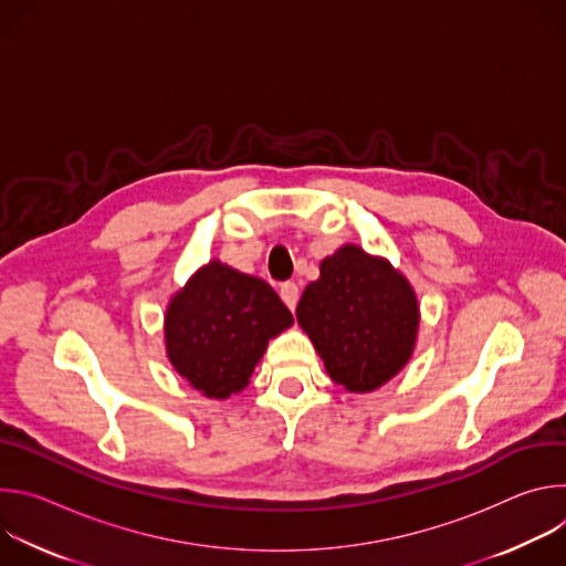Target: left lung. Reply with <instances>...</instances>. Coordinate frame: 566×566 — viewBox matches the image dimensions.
Wrapping results in <instances>:
<instances>
[{"label": "left lung", "instance_id": "8db88e82", "mask_svg": "<svg viewBox=\"0 0 566 566\" xmlns=\"http://www.w3.org/2000/svg\"><path fill=\"white\" fill-rule=\"evenodd\" d=\"M291 325L271 284L214 258L170 297L166 352L195 389L223 400L249 387L269 340Z\"/></svg>", "mask_w": 566, "mask_h": 566}]
</instances>
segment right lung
Wrapping results in <instances>:
<instances>
[{"label": "right lung", "mask_w": 566, "mask_h": 566, "mask_svg": "<svg viewBox=\"0 0 566 566\" xmlns=\"http://www.w3.org/2000/svg\"><path fill=\"white\" fill-rule=\"evenodd\" d=\"M295 315L332 380L354 394L378 389L410 363L421 319L408 277L358 244L322 260Z\"/></svg>", "instance_id": "right-lung-1"}]
</instances>
